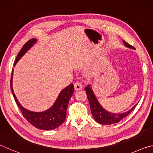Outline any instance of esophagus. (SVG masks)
<instances>
[{"label":"esophagus","instance_id":"obj_1","mask_svg":"<svg viewBox=\"0 0 153 153\" xmlns=\"http://www.w3.org/2000/svg\"><path fill=\"white\" fill-rule=\"evenodd\" d=\"M74 87L75 90H79L82 89V84L79 82H77L74 84Z\"/></svg>","mask_w":153,"mask_h":153}]
</instances>
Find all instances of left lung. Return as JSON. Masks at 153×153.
<instances>
[{
	"instance_id": "8db88e82",
	"label": "left lung",
	"mask_w": 153,
	"mask_h": 153,
	"mask_svg": "<svg viewBox=\"0 0 153 153\" xmlns=\"http://www.w3.org/2000/svg\"><path fill=\"white\" fill-rule=\"evenodd\" d=\"M123 42L128 47L131 48H134L133 46L130 45L129 44L126 42L125 40H123ZM85 90H86L88 99V101L90 103V109H91L93 117H94L97 122L100 124H103V125H110V124L119 122L120 120L126 117L127 115H128L135 108L136 106L137 105H136L134 106L132 108H131V109L128 111V112L119 114L111 113L108 112L107 111H105L104 108L100 105L99 103L97 101V98L95 97L94 93L92 92V88H90L89 85L85 88Z\"/></svg>"
}]
</instances>
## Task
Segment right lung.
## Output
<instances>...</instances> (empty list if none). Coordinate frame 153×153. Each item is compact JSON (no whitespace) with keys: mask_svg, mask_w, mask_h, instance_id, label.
<instances>
[{"mask_svg":"<svg viewBox=\"0 0 153 153\" xmlns=\"http://www.w3.org/2000/svg\"><path fill=\"white\" fill-rule=\"evenodd\" d=\"M36 39L32 38L25 44L22 48L21 49L19 53H18L17 58L15 59L14 65L19 60L20 58L26 53L28 49L36 42ZM10 86H11V91L16 104L17 105L18 107L19 108L21 112L22 113L23 116L28 122L32 124L33 126H34L35 128L43 129V130H50V129L58 128L65 120L67 106H68L69 100H70V98L74 91V86L73 84H69L68 86L62 90L53 107L49 108L48 110L41 113L32 112V111L25 109L19 104L14 94L13 90L12 75L11 80H10Z\"/></svg>","mask_w":153,"mask_h":153,"instance_id":"obj_1","label":"right lung"}]
</instances>
